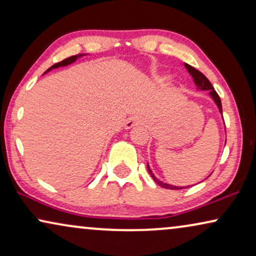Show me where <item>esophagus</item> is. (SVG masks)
Listing matches in <instances>:
<instances>
[{"label": "esophagus", "mask_w": 256, "mask_h": 256, "mask_svg": "<svg viewBox=\"0 0 256 256\" xmlns=\"http://www.w3.org/2000/svg\"><path fill=\"white\" fill-rule=\"evenodd\" d=\"M143 124V120L141 118H138V116H132V118H129L127 121H126V124H124V127L127 128V129H129V128H132V127H134V126H138V124Z\"/></svg>", "instance_id": "34e87169"}]
</instances>
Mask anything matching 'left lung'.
<instances>
[{
    "label": "left lung",
    "mask_w": 256,
    "mask_h": 256,
    "mask_svg": "<svg viewBox=\"0 0 256 256\" xmlns=\"http://www.w3.org/2000/svg\"><path fill=\"white\" fill-rule=\"evenodd\" d=\"M185 68H188V71L190 72V74L192 76V78H194L196 85L198 87H200L202 90H210V94H211V96L213 98V100H214V102L216 104V106H218L220 113L222 114V100H220V98L218 96V93L216 92V90L213 88L212 84L210 82V80L206 78V76L202 74L200 71H198L197 68H192L191 65L188 64H185ZM149 172L152 174V177L154 178V180L156 182L157 184L160 185V186H162L164 188H170V190H180V188H180V186H174V185H170V184H166V183H163V182H160L157 180V178L154 176V174L152 172V170L149 169Z\"/></svg>",
    "instance_id": "8db88e82"
}]
</instances>
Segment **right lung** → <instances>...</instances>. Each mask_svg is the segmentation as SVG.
<instances>
[{"label": "right lung", "instance_id": "1", "mask_svg": "<svg viewBox=\"0 0 256 256\" xmlns=\"http://www.w3.org/2000/svg\"><path fill=\"white\" fill-rule=\"evenodd\" d=\"M76 59V56H72V57L66 58V59H64V60H62V62H56V64L52 65L51 68L48 70V71H50L51 68H60V66H66V65L71 64V62H74ZM48 71H46V72H48Z\"/></svg>", "mask_w": 256, "mask_h": 256}]
</instances>
